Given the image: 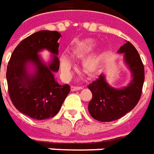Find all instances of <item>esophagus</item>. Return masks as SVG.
Returning a JSON list of instances; mask_svg holds the SVG:
<instances>
[{"instance_id": "1", "label": "esophagus", "mask_w": 154, "mask_h": 154, "mask_svg": "<svg viewBox=\"0 0 154 154\" xmlns=\"http://www.w3.org/2000/svg\"><path fill=\"white\" fill-rule=\"evenodd\" d=\"M83 87H76V86H71V91H80L82 90Z\"/></svg>"}]
</instances>
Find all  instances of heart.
Here are the masks:
<instances>
[{
  "instance_id": "obj_1",
  "label": "heart",
  "mask_w": 154,
  "mask_h": 154,
  "mask_svg": "<svg viewBox=\"0 0 154 154\" xmlns=\"http://www.w3.org/2000/svg\"><path fill=\"white\" fill-rule=\"evenodd\" d=\"M96 46V42L92 38H86L79 41L75 43L70 52V57L72 59H84L82 62L83 70L92 75L99 69L101 61L103 59L102 51H91ZM60 69L64 77L69 78L71 75L72 63L70 59L65 56L60 59Z\"/></svg>"
}]
</instances>
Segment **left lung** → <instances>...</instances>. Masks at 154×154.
Here are the masks:
<instances>
[{"label":"left lung","mask_w":154,"mask_h":154,"mask_svg":"<svg viewBox=\"0 0 154 154\" xmlns=\"http://www.w3.org/2000/svg\"><path fill=\"white\" fill-rule=\"evenodd\" d=\"M117 53L123 54L124 63L131 73V80L128 85L113 87L101 74L99 79L88 86L92 93L88 111L94 119L100 122H113L122 117L135 107L142 95L144 67L135 47L126 42Z\"/></svg>","instance_id":"left-lung-1"}]
</instances>
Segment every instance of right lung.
<instances>
[{"mask_svg": "<svg viewBox=\"0 0 154 154\" xmlns=\"http://www.w3.org/2000/svg\"><path fill=\"white\" fill-rule=\"evenodd\" d=\"M57 31L37 32L22 40L13 51L6 69L8 92L14 106L36 120L54 117L70 91V86L59 85L54 74L59 71ZM48 50L52 54L48 63L40 57Z\"/></svg>", "mask_w": 154, "mask_h": 154, "instance_id": "right-lung-1", "label": "right lung"}]
</instances>
